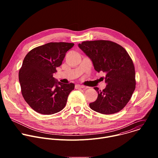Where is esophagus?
Here are the masks:
<instances>
[{
	"label": "esophagus",
	"mask_w": 158,
	"mask_h": 158,
	"mask_svg": "<svg viewBox=\"0 0 158 158\" xmlns=\"http://www.w3.org/2000/svg\"><path fill=\"white\" fill-rule=\"evenodd\" d=\"M84 85H75V88L76 89H82V88H84Z\"/></svg>",
	"instance_id": "34e87169"
}]
</instances>
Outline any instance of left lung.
I'll return each instance as SVG.
<instances>
[{"label":"left lung","instance_id":"obj_1","mask_svg":"<svg viewBox=\"0 0 158 158\" xmlns=\"http://www.w3.org/2000/svg\"><path fill=\"white\" fill-rule=\"evenodd\" d=\"M79 48L91 59L94 69L106 73V87L98 93L96 101L89 104L93 110L111 114L121 110L131 99L136 88L133 62L126 49L110 40L84 41Z\"/></svg>","mask_w":158,"mask_h":158}]
</instances>
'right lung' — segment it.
I'll list each match as a JSON object with an SVG mask.
<instances>
[{"label": "right lung", "instance_id": "add662e5", "mask_svg": "<svg viewBox=\"0 0 158 158\" xmlns=\"http://www.w3.org/2000/svg\"><path fill=\"white\" fill-rule=\"evenodd\" d=\"M74 44L49 42L37 47L26 56L19 73L22 96L38 113L50 115L62 110L74 84H63L53 77Z\"/></svg>", "mask_w": 158, "mask_h": 158}]
</instances>
